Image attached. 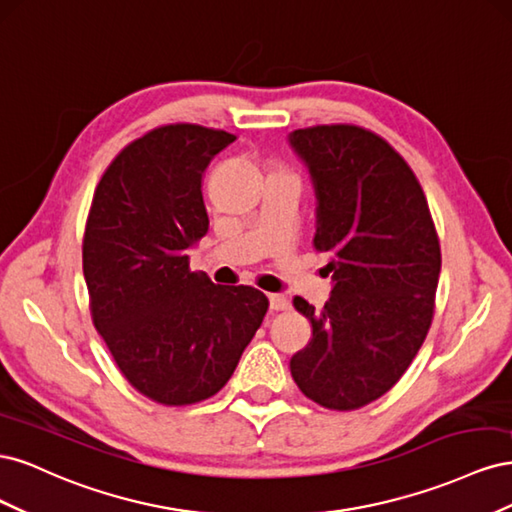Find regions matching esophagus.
I'll list each match as a JSON object with an SVG mask.
<instances>
[{
	"mask_svg": "<svg viewBox=\"0 0 512 512\" xmlns=\"http://www.w3.org/2000/svg\"><path fill=\"white\" fill-rule=\"evenodd\" d=\"M288 299L284 297V294H269V307L273 309V312H282V309H288Z\"/></svg>",
	"mask_w": 512,
	"mask_h": 512,
	"instance_id": "obj_1",
	"label": "esophagus"
}]
</instances>
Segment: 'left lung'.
Wrapping results in <instances>:
<instances>
[{
  "mask_svg": "<svg viewBox=\"0 0 512 512\" xmlns=\"http://www.w3.org/2000/svg\"><path fill=\"white\" fill-rule=\"evenodd\" d=\"M288 143L314 185V245L329 254L333 280L322 309L294 299L312 342L290 374L316 404L356 410L389 391L425 342L438 235L421 183L384 138L337 123L294 130Z\"/></svg>",
  "mask_w": 512,
  "mask_h": 512,
  "instance_id": "obj_1",
  "label": "left lung"
}]
</instances>
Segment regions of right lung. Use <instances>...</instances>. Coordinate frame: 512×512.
Instances as JSON below:
<instances>
[{"label": "right lung", "instance_id": "right-lung-1", "mask_svg": "<svg viewBox=\"0 0 512 512\" xmlns=\"http://www.w3.org/2000/svg\"><path fill=\"white\" fill-rule=\"evenodd\" d=\"M235 138L194 123L151 130L106 168L89 209L91 318L121 374L164 406L218 393L269 309L256 288L190 271L209 230L203 175Z\"/></svg>", "mask_w": 512, "mask_h": 512}]
</instances>
